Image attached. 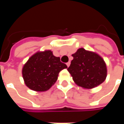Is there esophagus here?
I'll return each instance as SVG.
<instances>
[{
  "label": "esophagus",
  "mask_w": 124,
  "mask_h": 124,
  "mask_svg": "<svg viewBox=\"0 0 124 124\" xmlns=\"http://www.w3.org/2000/svg\"><path fill=\"white\" fill-rule=\"evenodd\" d=\"M66 65H67L68 67H69V66H70V62H67V63H66Z\"/></svg>",
  "instance_id": "obj_1"
}]
</instances>
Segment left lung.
<instances>
[{"instance_id": "obj_1", "label": "left lung", "mask_w": 124, "mask_h": 124, "mask_svg": "<svg viewBox=\"0 0 124 124\" xmlns=\"http://www.w3.org/2000/svg\"><path fill=\"white\" fill-rule=\"evenodd\" d=\"M72 56L74 59L68 71L78 86L91 89L104 82L107 76V68L100 56L82 48Z\"/></svg>"}]
</instances>
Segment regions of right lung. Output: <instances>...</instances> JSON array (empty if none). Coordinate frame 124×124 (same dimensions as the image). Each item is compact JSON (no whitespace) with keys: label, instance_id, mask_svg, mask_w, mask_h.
Returning a JSON list of instances; mask_svg holds the SVG:
<instances>
[{"label":"right lung","instance_id":"right-lung-1","mask_svg":"<svg viewBox=\"0 0 124 124\" xmlns=\"http://www.w3.org/2000/svg\"><path fill=\"white\" fill-rule=\"evenodd\" d=\"M67 68L59 57L54 56L51 50L38 52L28 59L23 68L24 83L36 92L48 90L56 82L59 72Z\"/></svg>","mask_w":124,"mask_h":124}]
</instances>
